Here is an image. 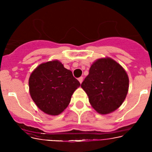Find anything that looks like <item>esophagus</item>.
<instances>
[{"label": "esophagus", "instance_id": "1", "mask_svg": "<svg viewBox=\"0 0 152 152\" xmlns=\"http://www.w3.org/2000/svg\"><path fill=\"white\" fill-rule=\"evenodd\" d=\"M78 80H79V82H80V84H82V82H83V77H79V79H78Z\"/></svg>", "mask_w": 152, "mask_h": 152}]
</instances>
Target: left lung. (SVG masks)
I'll list each match as a JSON object with an SVG mask.
<instances>
[{
	"label": "left lung",
	"mask_w": 152,
	"mask_h": 152,
	"mask_svg": "<svg viewBox=\"0 0 152 152\" xmlns=\"http://www.w3.org/2000/svg\"><path fill=\"white\" fill-rule=\"evenodd\" d=\"M129 77L124 67L110 57L98 59L82 83L93 108L107 115L121 107L129 90Z\"/></svg>",
	"instance_id": "left-lung-1"
}]
</instances>
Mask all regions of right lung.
I'll list each match as a JSON object with an SVG mask.
<instances>
[{
	"mask_svg": "<svg viewBox=\"0 0 152 152\" xmlns=\"http://www.w3.org/2000/svg\"><path fill=\"white\" fill-rule=\"evenodd\" d=\"M29 93L38 108L50 115L62 113L80 83L59 60L38 65L28 79Z\"/></svg>",
	"mask_w": 152,
	"mask_h": 152,
	"instance_id": "right-lung-1",
	"label": "right lung"
}]
</instances>
